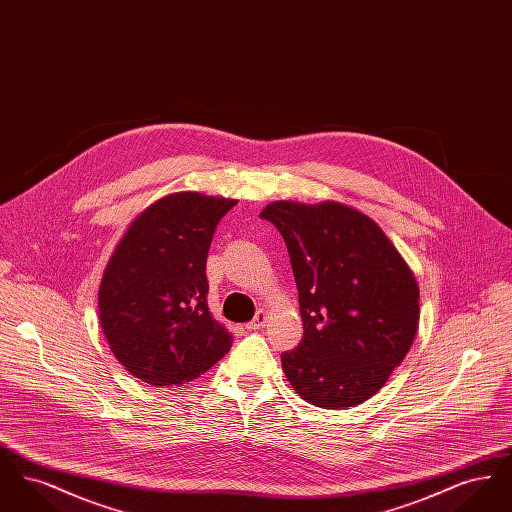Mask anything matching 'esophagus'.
Masks as SVG:
<instances>
[{
  "mask_svg": "<svg viewBox=\"0 0 512 512\" xmlns=\"http://www.w3.org/2000/svg\"><path fill=\"white\" fill-rule=\"evenodd\" d=\"M267 318L268 315L265 311H259V313H257V317L253 318L251 322H247V324H245V328H247V330H261V328L265 326Z\"/></svg>",
  "mask_w": 512,
  "mask_h": 512,
  "instance_id": "34e87169",
  "label": "esophagus"
}]
</instances>
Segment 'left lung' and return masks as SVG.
<instances>
[{
  "label": "left lung",
  "instance_id": "8db88e82",
  "mask_svg": "<svg viewBox=\"0 0 512 512\" xmlns=\"http://www.w3.org/2000/svg\"><path fill=\"white\" fill-rule=\"evenodd\" d=\"M288 245L305 336L282 353L295 393L347 409L384 388L413 345L420 292L378 222L340 201H272L261 211Z\"/></svg>",
  "mask_w": 512,
  "mask_h": 512
}]
</instances>
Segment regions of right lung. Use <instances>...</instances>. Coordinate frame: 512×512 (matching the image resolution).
I'll return each instance as SVG.
<instances>
[{"instance_id": "obj_1", "label": "right lung", "mask_w": 512, "mask_h": 512, "mask_svg": "<svg viewBox=\"0 0 512 512\" xmlns=\"http://www.w3.org/2000/svg\"><path fill=\"white\" fill-rule=\"evenodd\" d=\"M238 199L176 192L132 220L99 282V326L111 353L149 386H182L232 347L207 305L205 263Z\"/></svg>"}]
</instances>
